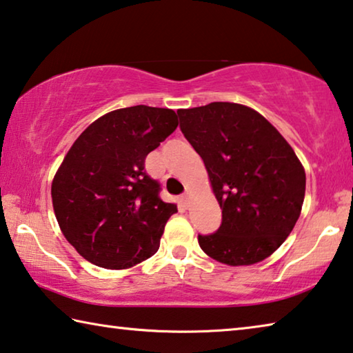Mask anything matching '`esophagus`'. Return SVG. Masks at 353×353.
Returning a JSON list of instances; mask_svg holds the SVG:
<instances>
[{
	"mask_svg": "<svg viewBox=\"0 0 353 353\" xmlns=\"http://www.w3.org/2000/svg\"><path fill=\"white\" fill-rule=\"evenodd\" d=\"M180 201H181V205H183L184 208H188V206H189V195H188V194H183Z\"/></svg>",
	"mask_w": 353,
	"mask_h": 353,
	"instance_id": "obj_1",
	"label": "esophagus"
}]
</instances>
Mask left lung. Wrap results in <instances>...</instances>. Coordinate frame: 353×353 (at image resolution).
<instances>
[{"label": "left lung", "instance_id": "left-lung-1", "mask_svg": "<svg viewBox=\"0 0 353 353\" xmlns=\"http://www.w3.org/2000/svg\"><path fill=\"white\" fill-rule=\"evenodd\" d=\"M176 112L222 210L216 233L199 234L201 250L228 265L263 261L285 242L302 211L307 178L296 153L261 114L238 103Z\"/></svg>", "mask_w": 353, "mask_h": 353}]
</instances>
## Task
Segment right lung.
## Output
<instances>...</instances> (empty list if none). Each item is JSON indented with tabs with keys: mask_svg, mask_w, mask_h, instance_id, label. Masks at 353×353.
I'll return each mask as SVG.
<instances>
[{
	"mask_svg": "<svg viewBox=\"0 0 353 353\" xmlns=\"http://www.w3.org/2000/svg\"><path fill=\"white\" fill-rule=\"evenodd\" d=\"M178 126L175 111L131 106L89 125L51 184L65 239L89 263L126 269L153 256L176 205L161 200L145 158Z\"/></svg>",
	"mask_w": 353,
	"mask_h": 353,
	"instance_id": "right-lung-1",
	"label": "right lung"
}]
</instances>
